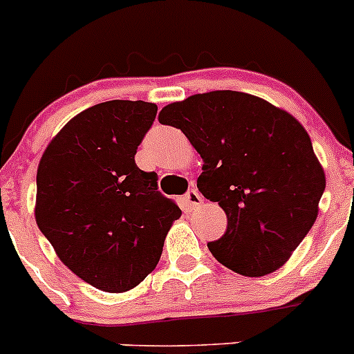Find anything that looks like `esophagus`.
Masks as SVG:
<instances>
[{"label":"esophagus","mask_w":354,"mask_h":354,"mask_svg":"<svg viewBox=\"0 0 354 354\" xmlns=\"http://www.w3.org/2000/svg\"><path fill=\"white\" fill-rule=\"evenodd\" d=\"M183 201H185V205H187L188 209L198 207V205L202 204V195L198 194L197 190H188L187 195L183 197Z\"/></svg>","instance_id":"esophagus-1"}]
</instances>
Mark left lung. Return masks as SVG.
Segmentation results:
<instances>
[{
	"instance_id": "1",
	"label": "left lung",
	"mask_w": 354,
	"mask_h": 354,
	"mask_svg": "<svg viewBox=\"0 0 354 354\" xmlns=\"http://www.w3.org/2000/svg\"><path fill=\"white\" fill-rule=\"evenodd\" d=\"M160 124L183 131L204 166L197 188L228 225L212 256L243 277L287 263L318 216L325 173L296 118L259 97L209 91L166 105Z\"/></svg>"
}]
</instances>
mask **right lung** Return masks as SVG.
I'll return each mask as SVG.
<instances>
[{"mask_svg": "<svg viewBox=\"0 0 354 354\" xmlns=\"http://www.w3.org/2000/svg\"><path fill=\"white\" fill-rule=\"evenodd\" d=\"M157 105L111 100L72 118L37 166L36 223L62 263L105 292L153 272L181 209L157 190L135 153Z\"/></svg>", "mask_w": 354, "mask_h": 354, "instance_id": "obj_1", "label": "right lung"}]
</instances>
